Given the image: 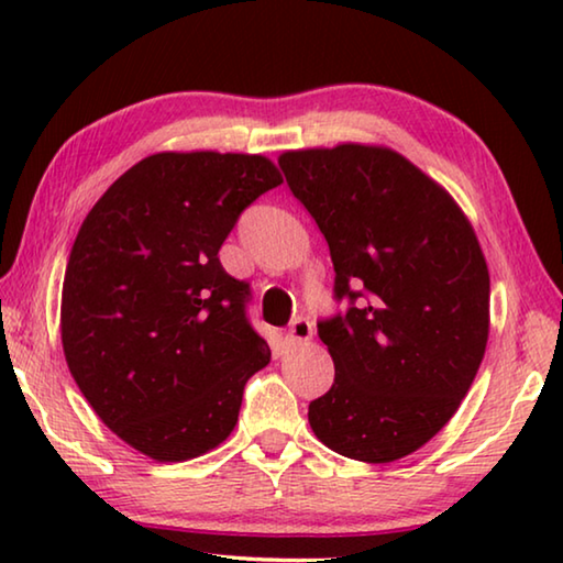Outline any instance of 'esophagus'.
Listing matches in <instances>:
<instances>
[{
  "label": "esophagus",
  "instance_id": "obj_1",
  "mask_svg": "<svg viewBox=\"0 0 563 563\" xmlns=\"http://www.w3.org/2000/svg\"><path fill=\"white\" fill-rule=\"evenodd\" d=\"M310 338H312V322L305 320V318L292 320L290 328H288V335H285L288 345H302V342H308Z\"/></svg>",
  "mask_w": 563,
  "mask_h": 563
}]
</instances>
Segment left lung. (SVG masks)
I'll return each instance as SVG.
<instances>
[{
	"mask_svg": "<svg viewBox=\"0 0 563 563\" xmlns=\"http://www.w3.org/2000/svg\"><path fill=\"white\" fill-rule=\"evenodd\" d=\"M292 196L330 245L335 298L318 322L335 383L312 399L318 440L357 462L417 452L450 422L489 338V271L446 190L385 146L285 151Z\"/></svg>",
	"mask_w": 563,
	"mask_h": 563,
	"instance_id": "left-lung-1",
	"label": "left lung"
}]
</instances>
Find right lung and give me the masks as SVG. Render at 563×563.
Returning a JSON list of instances; mask_svg holds the SVG:
<instances>
[{"label":"right lung","mask_w":563,"mask_h":563,"mask_svg":"<svg viewBox=\"0 0 563 563\" xmlns=\"http://www.w3.org/2000/svg\"><path fill=\"white\" fill-rule=\"evenodd\" d=\"M283 184L258 154L164 151L113 180L71 245L62 345L109 430L156 462L216 450L271 362L251 288L218 261L247 206Z\"/></svg>","instance_id":"right-lung-1"}]
</instances>
